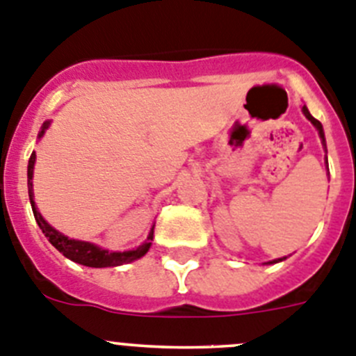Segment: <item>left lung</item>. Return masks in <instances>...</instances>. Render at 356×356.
<instances>
[{"instance_id": "left-lung-1", "label": "left lung", "mask_w": 356, "mask_h": 356, "mask_svg": "<svg viewBox=\"0 0 356 356\" xmlns=\"http://www.w3.org/2000/svg\"><path fill=\"white\" fill-rule=\"evenodd\" d=\"M302 110H303V115H305V117L309 118L310 122L314 124V127H316V129H318V133H319V138L323 140V145H325V149H326V142H325V131H323V126H321V122H319V120H316V118H314L312 115L309 113V110H307V106H303ZM284 259H286V257H284ZM284 259H275V261H270V264H275V262H278V261H284Z\"/></svg>"}]
</instances>
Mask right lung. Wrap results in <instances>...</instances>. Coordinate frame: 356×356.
Wrapping results in <instances>:
<instances>
[{
	"instance_id": "right-lung-1",
	"label": "right lung",
	"mask_w": 356,
	"mask_h": 356,
	"mask_svg": "<svg viewBox=\"0 0 356 356\" xmlns=\"http://www.w3.org/2000/svg\"><path fill=\"white\" fill-rule=\"evenodd\" d=\"M49 127V122H44L42 129L38 133V138L46 133V129ZM33 166H35V152H31L30 161H28V195H30L31 209H33V216L37 220L38 227L42 229L44 236L49 239L51 245L54 248L62 252L67 259L78 262V264L88 266V268H108V266H122L127 262H133L136 259L143 257V255L149 252L150 245H152V238H154V225L150 229L149 236H147V241L143 245H140L136 250H127V252H110V250H102L97 245L88 241H78V239H70L67 236H63L62 232H58L56 229L49 225L42 218V214L38 213L37 206H35L33 200Z\"/></svg>"
}]
</instances>
